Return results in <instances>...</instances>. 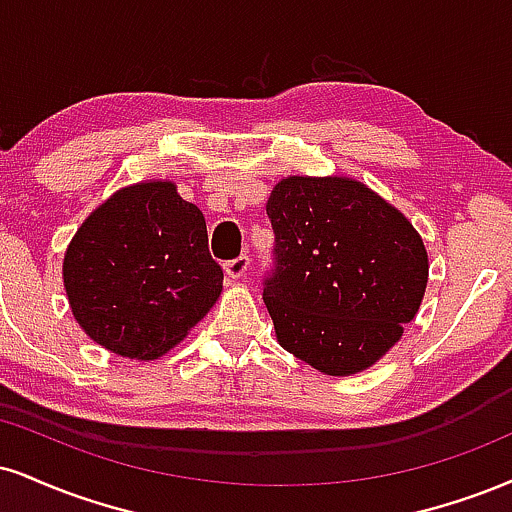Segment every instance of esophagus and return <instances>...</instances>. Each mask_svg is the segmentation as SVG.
<instances>
[{
  "instance_id": "obj_1",
  "label": "esophagus",
  "mask_w": 512,
  "mask_h": 512,
  "mask_svg": "<svg viewBox=\"0 0 512 512\" xmlns=\"http://www.w3.org/2000/svg\"><path fill=\"white\" fill-rule=\"evenodd\" d=\"M248 255H238L236 260H229L224 262V272L231 276V279H240V276H245V272H248Z\"/></svg>"
}]
</instances>
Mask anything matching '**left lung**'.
Instances as JSON below:
<instances>
[{"label": "left lung", "mask_w": 512, "mask_h": 512, "mask_svg": "<svg viewBox=\"0 0 512 512\" xmlns=\"http://www.w3.org/2000/svg\"><path fill=\"white\" fill-rule=\"evenodd\" d=\"M264 305L281 348L319 372L372 367L415 319L429 276L420 233L365 183L288 176L267 200Z\"/></svg>", "instance_id": "obj_1"}]
</instances>
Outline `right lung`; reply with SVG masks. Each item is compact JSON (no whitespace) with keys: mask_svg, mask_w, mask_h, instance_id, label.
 Listing matches in <instances>:
<instances>
[{"mask_svg":"<svg viewBox=\"0 0 512 512\" xmlns=\"http://www.w3.org/2000/svg\"><path fill=\"white\" fill-rule=\"evenodd\" d=\"M224 272L207 224L171 181L121 188L76 231L64 288L80 329L131 360H155L207 315Z\"/></svg>","mask_w":512,"mask_h":512,"instance_id":"1","label":"right lung"}]
</instances>
